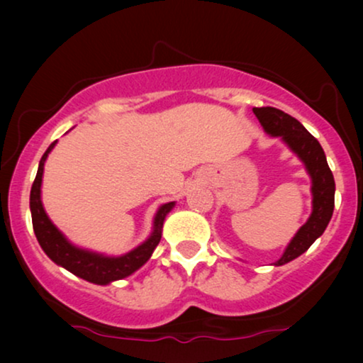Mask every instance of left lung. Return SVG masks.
<instances>
[{
    "label": "left lung",
    "mask_w": 363,
    "mask_h": 363,
    "mask_svg": "<svg viewBox=\"0 0 363 363\" xmlns=\"http://www.w3.org/2000/svg\"><path fill=\"white\" fill-rule=\"evenodd\" d=\"M252 112L266 133L271 137H281L282 142L299 157L312 180V213L306 225L299 228L287 245L281 259L274 262V266H282L309 250L312 242L325 231L334 213L335 182L320 143L299 121L274 107H255Z\"/></svg>",
    "instance_id": "1"
}]
</instances>
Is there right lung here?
<instances>
[{"label": "right lung", "mask_w": 363, "mask_h": 363, "mask_svg": "<svg viewBox=\"0 0 363 363\" xmlns=\"http://www.w3.org/2000/svg\"><path fill=\"white\" fill-rule=\"evenodd\" d=\"M56 142H52L51 145L39 162V168L34 178V183L31 186V195H29V208H31V218H33V228L34 235L38 238L39 246L43 247V251L56 262V264L62 266L64 269H67L77 277H82L94 284H111L113 281L123 279V277L130 276L137 269L145 264L150 259L152 252L158 246V242L162 240V228L163 221L168 213L172 211V208L175 206V201L165 203L157 210V215L153 218V231L152 235L142 242L140 246H137L135 250L130 252H125L122 256H106L99 255V252L82 250V247L74 246L56 226L52 225V221L49 220V216L44 211L43 201H41V183H43V172H44V162L51 150L56 145Z\"/></svg>", "instance_id": "obj_1"}]
</instances>
